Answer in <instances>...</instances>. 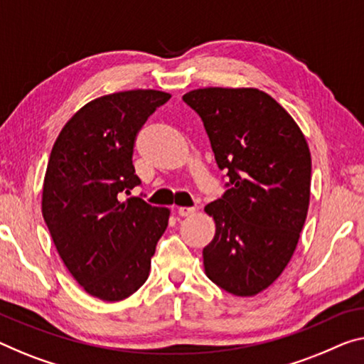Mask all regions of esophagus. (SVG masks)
Instances as JSON below:
<instances>
[{
  "label": "esophagus",
  "mask_w": 364,
  "mask_h": 364,
  "mask_svg": "<svg viewBox=\"0 0 364 364\" xmlns=\"http://www.w3.org/2000/svg\"><path fill=\"white\" fill-rule=\"evenodd\" d=\"M195 206H181V208H177V211H178V215L181 216H190V215H193L195 213Z\"/></svg>",
  "instance_id": "34e87169"
}]
</instances>
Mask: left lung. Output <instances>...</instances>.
I'll list each match as a JSON object with an SVG mask.
<instances>
[{"label": "left lung", "mask_w": 364, "mask_h": 364, "mask_svg": "<svg viewBox=\"0 0 364 364\" xmlns=\"http://www.w3.org/2000/svg\"><path fill=\"white\" fill-rule=\"evenodd\" d=\"M197 112L226 192L206 205L216 232L205 273L225 291L254 296L282 275L304 226L311 153L291 115L259 89L205 87L182 97Z\"/></svg>", "instance_id": "left-lung-1"}]
</instances>
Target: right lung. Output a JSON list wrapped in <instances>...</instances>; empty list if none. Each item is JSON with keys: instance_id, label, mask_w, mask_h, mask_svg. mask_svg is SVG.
<instances>
[{"instance_id": "obj_1", "label": "right lung", "mask_w": 364, "mask_h": 364, "mask_svg": "<svg viewBox=\"0 0 364 364\" xmlns=\"http://www.w3.org/2000/svg\"><path fill=\"white\" fill-rule=\"evenodd\" d=\"M171 96L153 89L115 92L68 120L50 153L42 215L70 273L86 293L122 301L146 282L169 210L141 197L133 166L138 132Z\"/></svg>"}]
</instances>
